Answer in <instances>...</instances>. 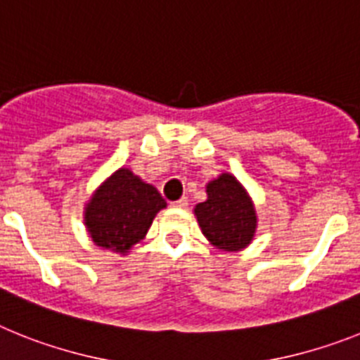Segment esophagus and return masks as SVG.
<instances>
[{
  "mask_svg": "<svg viewBox=\"0 0 360 360\" xmlns=\"http://www.w3.org/2000/svg\"><path fill=\"white\" fill-rule=\"evenodd\" d=\"M172 206H174V208H186V206H188V199L186 198L177 199V201L172 202Z\"/></svg>",
  "mask_w": 360,
  "mask_h": 360,
  "instance_id": "34e87169",
  "label": "esophagus"
}]
</instances>
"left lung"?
Listing matches in <instances>:
<instances>
[{"instance_id":"8db88e82","label":"left lung","mask_w":360,"mask_h":360,"mask_svg":"<svg viewBox=\"0 0 360 360\" xmlns=\"http://www.w3.org/2000/svg\"><path fill=\"white\" fill-rule=\"evenodd\" d=\"M206 195L208 199L195 205L193 214L210 245L223 252L246 248L255 236L257 215L245 186L224 172L206 184Z\"/></svg>"}]
</instances>
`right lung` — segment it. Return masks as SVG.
<instances>
[{
  "label": "right lung",
  "instance_id": "add662e5",
  "mask_svg": "<svg viewBox=\"0 0 360 360\" xmlns=\"http://www.w3.org/2000/svg\"><path fill=\"white\" fill-rule=\"evenodd\" d=\"M165 206L167 201L158 188L134 176L128 168H120L86 202V232L99 248L124 255L145 239L150 224Z\"/></svg>",
  "mask_w": 360,
  "mask_h": 360
}]
</instances>
